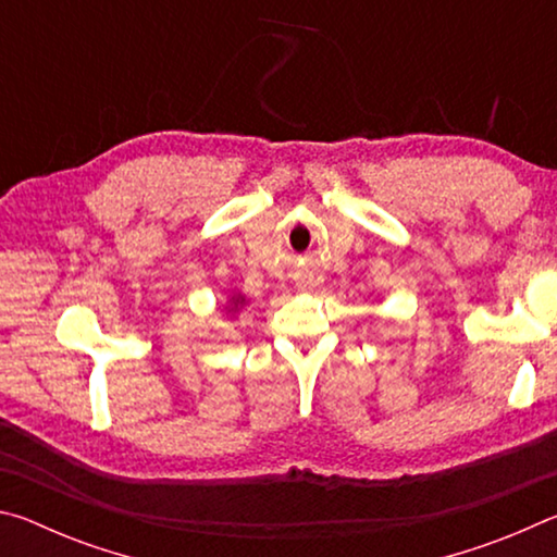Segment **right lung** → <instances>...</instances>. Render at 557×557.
Returning a JSON list of instances; mask_svg holds the SVG:
<instances>
[{"instance_id":"obj_1","label":"right lung","mask_w":557,"mask_h":557,"mask_svg":"<svg viewBox=\"0 0 557 557\" xmlns=\"http://www.w3.org/2000/svg\"><path fill=\"white\" fill-rule=\"evenodd\" d=\"M243 305V299L240 297H233V305H231V309H238Z\"/></svg>"}]
</instances>
